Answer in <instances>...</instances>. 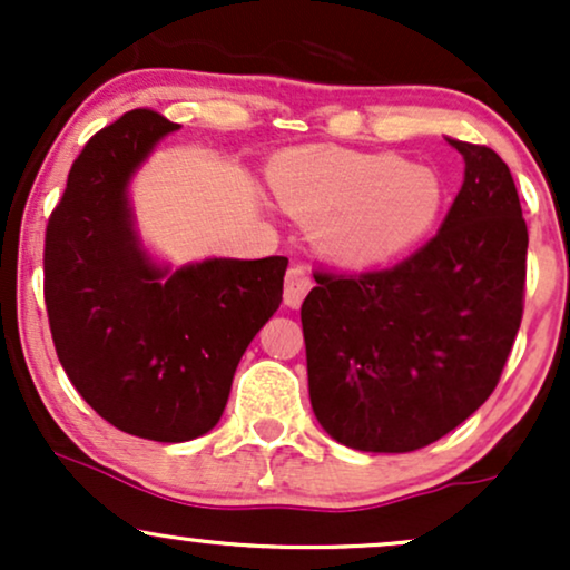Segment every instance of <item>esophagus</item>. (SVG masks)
<instances>
[{"label":"esophagus","mask_w":570,"mask_h":570,"mask_svg":"<svg viewBox=\"0 0 570 570\" xmlns=\"http://www.w3.org/2000/svg\"><path fill=\"white\" fill-rule=\"evenodd\" d=\"M311 286H313V281L303 271V267H289V271H286V278H284V305H289V307L303 305L305 294L311 292Z\"/></svg>","instance_id":"34e87169"}]
</instances>
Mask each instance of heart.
Here are the masks:
<instances>
[{
	"mask_svg": "<svg viewBox=\"0 0 570 570\" xmlns=\"http://www.w3.org/2000/svg\"><path fill=\"white\" fill-rule=\"evenodd\" d=\"M276 198L316 219V244L345 267H372L407 254L434 230L444 198L442 174L385 153L292 149L271 166Z\"/></svg>",
	"mask_w": 570,
	"mask_h": 570,
	"instance_id": "b5f03b06",
	"label": "heart"
}]
</instances>
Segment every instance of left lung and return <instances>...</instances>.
<instances>
[{"label":"left lung","mask_w":570,"mask_h":570,"mask_svg":"<svg viewBox=\"0 0 570 570\" xmlns=\"http://www.w3.org/2000/svg\"><path fill=\"white\" fill-rule=\"evenodd\" d=\"M463 185L426 246L389 271L316 273L305 297L307 391L332 440L412 453L485 404L520 330L528 227L509 166L450 139Z\"/></svg>","instance_id":"8db88e82"}]
</instances>
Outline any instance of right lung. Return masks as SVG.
<instances>
[{
    "label": "right lung",
    "instance_id": "add662e5",
    "mask_svg": "<svg viewBox=\"0 0 570 570\" xmlns=\"http://www.w3.org/2000/svg\"><path fill=\"white\" fill-rule=\"evenodd\" d=\"M179 126L134 109L85 144L45 233V305L61 367L104 421L155 442L203 436L278 311L289 259L158 263L130 181Z\"/></svg>",
    "mask_w": 570,
    "mask_h": 570
}]
</instances>
